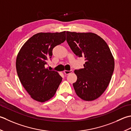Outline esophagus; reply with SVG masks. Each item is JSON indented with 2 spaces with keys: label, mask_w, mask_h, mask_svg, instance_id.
<instances>
[{
  "label": "esophagus",
  "mask_w": 131,
  "mask_h": 131,
  "mask_svg": "<svg viewBox=\"0 0 131 131\" xmlns=\"http://www.w3.org/2000/svg\"><path fill=\"white\" fill-rule=\"evenodd\" d=\"M72 72H73L72 70H71V71L65 70L64 71V73L65 74H70L71 73H72Z\"/></svg>",
  "instance_id": "obj_1"
}]
</instances>
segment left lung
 I'll list each match as a JSON object with an SVG mask.
<instances>
[{
	"instance_id": "obj_1",
	"label": "left lung",
	"mask_w": 131,
	"mask_h": 131,
	"mask_svg": "<svg viewBox=\"0 0 131 131\" xmlns=\"http://www.w3.org/2000/svg\"><path fill=\"white\" fill-rule=\"evenodd\" d=\"M67 42L74 54L85 58L84 68L74 70L77 79L73 84L82 100L100 97L107 88L114 70V59L107 44L93 33L66 31Z\"/></svg>"
}]
</instances>
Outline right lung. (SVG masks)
<instances>
[{
	"label": "right lung",
	"instance_id": "add662e5",
	"mask_svg": "<svg viewBox=\"0 0 131 131\" xmlns=\"http://www.w3.org/2000/svg\"><path fill=\"white\" fill-rule=\"evenodd\" d=\"M66 41V31L39 33L24 44L18 52L16 67L21 84L31 98L45 102L54 97L62 82L58 72L45 68L52 49Z\"/></svg>",
	"mask_w": 131,
	"mask_h": 131
}]
</instances>
